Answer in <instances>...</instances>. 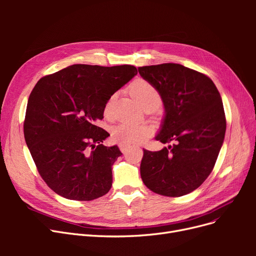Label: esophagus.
<instances>
[{
    "instance_id": "obj_1",
    "label": "esophagus",
    "mask_w": 256,
    "mask_h": 256,
    "mask_svg": "<svg viewBox=\"0 0 256 256\" xmlns=\"http://www.w3.org/2000/svg\"><path fill=\"white\" fill-rule=\"evenodd\" d=\"M118 146H119V150H120V152H124V154L128 150V147H130V146L124 145V144H122V143H119V145H118Z\"/></svg>"
}]
</instances>
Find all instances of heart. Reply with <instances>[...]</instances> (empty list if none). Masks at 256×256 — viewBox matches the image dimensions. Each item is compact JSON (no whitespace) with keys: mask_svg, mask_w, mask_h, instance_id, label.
<instances>
[{"mask_svg":"<svg viewBox=\"0 0 256 256\" xmlns=\"http://www.w3.org/2000/svg\"><path fill=\"white\" fill-rule=\"evenodd\" d=\"M130 92L144 106L150 102H160V96L158 90L145 80H138L130 86ZM117 98V93L112 94L104 106V114L110 115L113 104ZM152 128L146 124L132 122H121L112 128V139L117 143L124 145L138 144L152 135Z\"/></svg>","mask_w":256,"mask_h":256,"instance_id":"obj_1","label":"heart"}]
</instances>
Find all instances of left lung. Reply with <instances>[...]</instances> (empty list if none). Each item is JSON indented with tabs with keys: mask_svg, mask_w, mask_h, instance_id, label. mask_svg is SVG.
Instances as JSON below:
<instances>
[{
	"mask_svg": "<svg viewBox=\"0 0 256 256\" xmlns=\"http://www.w3.org/2000/svg\"><path fill=\"white\" fill-rule=\"evenodd\" d=\"M138 70L164 104L165 116L156 140L173 143L158 152L143 150L141 178L160 195L189 194L210 174L224 141L226 119L220 93L208 76L180 64Z\"/></svg>",
	"mask_w": 256,
	"mask_h": 256,
	"instance_id": "1",
	"label": "left lung"
}]
</instances>
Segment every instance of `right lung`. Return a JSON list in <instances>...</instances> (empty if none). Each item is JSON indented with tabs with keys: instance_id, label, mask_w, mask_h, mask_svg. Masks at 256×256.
I'll return each instance as SVG.
<instances>
[{
	"instance_id": "right-lung-1",
	"label": "right lung",
	"mask_w": 256,
	"mask_h": 256,
	"mask_svg": "<svg viewBox=\"0 0 256 256\" xmlns=\"http://www.w3.org/2000/svg\"><path fill=\"white\" fill-rule=\"evenodd\" d=\"M138 74L132 65L74 64L40 78L26 104L24 135L40 176L58 195L89 201L112 186L121 152L102 142L106 102Z\"/></svg>"
}]
</instances>
